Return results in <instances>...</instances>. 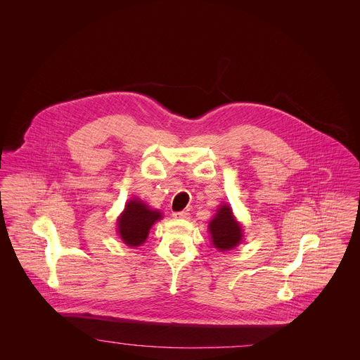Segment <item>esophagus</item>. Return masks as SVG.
<instances>
[{"mask_svg": "<svg viewBox=\"0 0 360 360\" xmlns=\"http://www.w3.org/2000/svg\"><path fill=\"white\" fill-rule=\"evenodd\" d=\"M172 216L175 217V219H179V220H188L190 219V213L188 212H175V213H172Z\"/></svg>", "mask_w": 360, "mask_h": 360, "instance_id": "obj_1", "label": "esophagus"}]
</instances>
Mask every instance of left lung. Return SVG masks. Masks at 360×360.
Returning a JSON list of instances; mask_svg holds the SVG:
<instances>
[{
	"label": "left lung",
	"mask_w": 360,
	"mask_h": 360,
	"mask_svg": "<svg viewBox=\"0 0 360 360\" xmlns=\"http://www.w3.org/2000/svg\"><path fill=\"white\" fill-rule=\"evenodd\" d=\"M209 232L212 244L221 252L239 245L243 239V229L236 221L231 205L225 204L217 209V213L209 223Z\"/></svg>",
	"instance_id": "obj_1"
}]
</instances>
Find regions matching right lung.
Wrapping results in <instances>:
<instances>
[{
  "label": "right lung",
  "mask_w": 360,
  "mask_h": 360,
  "mask_svg": "<svg viewBox=\"0 0 360 360\" xmlns=\"http://www.w3.org/2000/svg\"><path fill=\"white\" fill-rule=\"evenodd\" d=\"M162 219V213L146 205L141 200L134 198L129 200L124 212L117 220V232L121 240L129 247L141 245L158 220Z\"/></svg>",
  "instance_id": "1"
}]
</instances>
